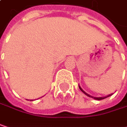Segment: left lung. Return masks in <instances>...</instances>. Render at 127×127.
<instances>
[{"instance_id": "1", "label": "left lung", "mask_w": 127, "mask_h": 127, "mask_svg": "<svg viewBox=\"0 0 127 127\" xmlns=\"http://www.w3.org/2000/svg\"><path fill=\"white\" fill-rule=\"evenodd\" d=\"M79 89H80V90H82V92H83V93H84L85 94H86V95H87L88 96H89V97H91V98H95V99H96V100H101V99L106 98H107V97H108V96H110V95H112V94H110V95H107V96H106V97H98V98H95V97H93V96H91V95H88V93H85V91H84V90H83L80 87H79Z\"/></svg>"}]
</instances>
